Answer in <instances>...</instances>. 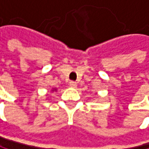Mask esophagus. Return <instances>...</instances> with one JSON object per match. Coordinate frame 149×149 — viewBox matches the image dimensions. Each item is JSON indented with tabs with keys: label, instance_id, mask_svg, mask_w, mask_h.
I'll use <instances>...</instances> for the list:
<instances>
[{
	"label": "esophagus",
	"instance_id": "esophagus-1",
	"mask_svg": "<svg viewBox=\"0 0 149 149\" xmlns=\"http://www.w3.org/2000/svg\"><path fill=\"white\" fill-rule=\"evenodd\" d=\"M70 88H76L77 87V83L74 81H70Z\"/></svg>",
	"mask_w": 149,
	"mask_h": 149
}]
</instances>
